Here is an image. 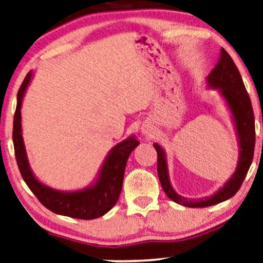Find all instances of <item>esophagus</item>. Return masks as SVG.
Segmentation results:
<instances>
[{
  "label": "esophagus",
  "mask_w": 263,
  "mask_h": 263,
  "mask_svg": "<svg viewBox=\"0 0 263 263\" xmlns=\"http://www.w3.org/2000/svg\"><path fill=\"white\" fill-rule=\"evenodd\" d=\"M144 133H148V132L147 131H144Z\"/></svg>",
  "instance_id": "34e87169"
}]
</instances>
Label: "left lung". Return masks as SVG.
Returning <instances> with one entry per match:
<instances>
[{"mask_svg": "<svg viewBox=\"0 0 263 263\" xmlns=\"http://www.w3.org/2000/svg\"><path fill=\"white\" fill-rule=\"evenodd\" d=\"M206 80L210 87L221 91L222 96L228 103L236 125L241 152L236 171L222 189H219L211 197L204 199H187L176 194V191L172 189L167 175L165 154L158 144H154L157 151V172L164 193L174 202L189 208H206L233 197L240 190L245 181L247 172L253 162L254 148H255V119H254L252 101L236 65L224 48L221 49L219 60L208 76Z\"/></svg>", "mask_w": 263, "mask_h": 263, "instance_id": "1", "label": "left lung"}]
</instances>
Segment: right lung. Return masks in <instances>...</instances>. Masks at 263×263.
<instances>
[{
  "mask_svg": "<svg viewBox=\"0 0 263 263\" xmlns=\"http://www.w3.org/2000/svg\"><path fill=\"white\" fill-rule=\"evenodd\" d=\"M30 78L31 72L27 74L17 92L13 125L15 158L23 181L41 204L53 213L79 219H94L103 216L118 201L128 156L138 146L139 142L130 137L116 145L106 157L97 183L91 187L76 193H62L44 185L35 178L30 170L21 135V104Z\"/></svg>",
  "mask_w": 263,
  "mask_h": 263,
  "instance_id": "add662e5",
  "label": "right lung"
}]
</instances>
